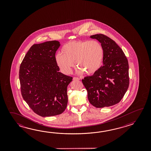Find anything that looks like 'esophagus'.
Here are the masks:
<instances>
[{
    "label": "esophagus",
    "mask_w": 151,
    "mask_h": 151,
    "mask_svg": "<svg viewBox=\"0 0 151 151\" xmlns=\"http://www.w3.org/2000/svg\"><path fill=\"white\" fill-rule=\"evenodd\" d=\"M73 80H80V78H78V77H73Z\"/></svg>",
    "instance_id": "1"
}]
</instances>
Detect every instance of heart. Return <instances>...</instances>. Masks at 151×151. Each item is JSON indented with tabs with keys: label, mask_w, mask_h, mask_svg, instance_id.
Segmentation results:
<instances>
[{
	"label": "heart",
	"mask_w": 151,
	"mask_h": 151,
	"mask_svg": "<svg viewBox=\"0 0 151 151\" xmlns=\"http://www.w3.org/2000/svg\"><path fill=\"white\" fill-rule=\"evenodd\" d=\"M104 49L96 40L68 42L55 56V60L61 72L70 74L76 63L78 73L91 75L99 70L103 64Z\"/></svg>",
	"instance_id": "obj_1"
}]
</instances>
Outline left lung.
Instances as JSON below:
<instances>
[{
	"instance_id": "1",
	"label": "left lung",
	"mask_w": 151,
	"mask_h": 151,
	"mask_svg": "<svg viewBox=\"0 0 151 151\" xmlns=\"http://www.w3.org/2000/svg\"><path fill=\"white\" fill-rule=\"evenodd\" d=\"M104 49V65L93 76L82 80L91 104L96 108L113 106L119 103L129 83L128 60L122 49L107 35H91Z\"/></svg>"
}]
</instances>
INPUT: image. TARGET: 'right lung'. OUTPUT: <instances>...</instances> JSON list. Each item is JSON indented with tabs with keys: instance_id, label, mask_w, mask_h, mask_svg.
Returning a JSON list of instances; mask_svg holds the SVG:
<instances>
[{
	"instance_id": "right-lung-1",
	"label": "right lung",
	"mask_w": 151,
	"mask_h": 151,
	"mask_svg": "<svg viewBox=\"0 0 151 151\" xmlns=\"http://www.w3.org/2000/svg\"><path fill=\"white\" fill-rule=\"evenodd\" d=\"M60 45L56 40L32 45L20 66L23 99L42 116L61 114L68 105L67 87L73 78L59 72L55 55Z\"/></svg>"
}]
</instances>
